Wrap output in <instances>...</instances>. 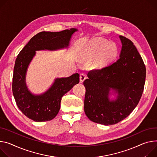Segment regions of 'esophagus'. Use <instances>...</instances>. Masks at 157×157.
<instances>
[{
    "mask_svg": "<svg viewBox=\"0 0 157 157\" xmlns=\"http://www.w3.org/2000/svg\"><path fill=\"white\" fill-rule=\"evenodd\" d=\"M79 79H80V82H82L85 79H86V75H85L84 73H81L80 76H79Z\"/></svg>",
    "mask_w": 157,
    "mask_h": 157,
    "instance_id": "1",
    "label": "esophagus"
}]
</instances>
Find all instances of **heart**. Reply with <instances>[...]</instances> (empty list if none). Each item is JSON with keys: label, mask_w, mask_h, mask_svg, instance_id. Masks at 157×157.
<instances>
[{"label": "heart", "mask_w": 157, "mask_h": 157, "mask_svg": "<svg viewBox=\"0 0 157 157\" xmlns=\"http://www.w3.org/2000/svg\"><path fill=\"white\" fill-rule=\"evenodd\" d=\"M118 54L117 46L103 38H94L84 45L82 55L84 58H97L94 65L100 67L107 64L115 58Z\"/></svg>", "instance_id": "heart-1"}]
</instances>
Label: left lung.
I'll return each instance as SVG.
<instances>
[{"label": "left lung", "instance_id": "left-lung-1", "mask_svg": "<svg viewBox=\"0 0 157 157\" xmlns=\"http://www.w3.org/2000/svg\"><path fill=\"white\" fill-rule=\"evenodd\" d=\"M122 48L120 58L100 69L90 71L83 84L86 88L84 109L92 121L115 124L136 108L143 93L146 67L133 42L120 36ZM111 90L115 101L109 98Z\"/></svg>", "mask_w": 157, "mask_h": 157}]
</instances>
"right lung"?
I'll return each mask as SVG.
<instances>
[{
    "label": "right lung",
    "instance_id": "right-lung-1",
    "mask_svg": "<svg viewBox=\"0 0 157 157\" xmlns=\"http://www.w3.org/2000/svg\"><path fill=\"white\" fill-rule=\"evenodd\" d=\"M77 29L61 32H40L24 47L18 54L13 68L12 92L19 109L27 118L36 122L50 121L58 115L62 97L79 82V75L56 78L45 93L35 95L28 90L25 83L27 69L36 51H55L67 48L71 36Z\"/></svg>",
    "mask_w": 157,
    "mask_h": 157
}]
</instances>
